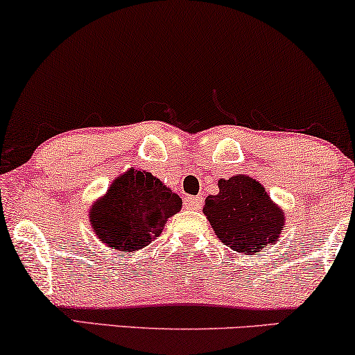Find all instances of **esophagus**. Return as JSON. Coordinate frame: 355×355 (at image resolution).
I'll return each instance as SVG.
<instances>
[{
	"mask_svg": "<svg viewBox=\"0 0 355 355\" xmlns=\"http://www.w3.org/2000/svg\"><path fill=\"white\" fill-rule=\"evenodd\" d=\"M202 197H186L184 198V207L189 208V210H200L202 208Z\"/></svg>",
	"mask_w": 355,
	"mask_h": 355,
	"instance_id": "1",
	"label": "esophagus"
}]
</instances>
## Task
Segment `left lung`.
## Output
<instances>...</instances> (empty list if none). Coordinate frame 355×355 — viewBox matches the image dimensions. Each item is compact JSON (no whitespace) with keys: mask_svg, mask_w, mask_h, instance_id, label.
<instances>
[{"mask_svg":"<svg viewBox=\"0 0 355 355\" xmlns=\"http://www.w3.org/2000/svg\"><path fill=\"white\" fill-rule=\"evenodd\" d=\"M220 193L208 196L203 207L218 239L232 250L255 254L273 244L284 227V215L263 186L249 176L218 182Z\"/></svg>","mask_w":355,"mask_h":355,"instance_id":"8db88e82","label":"left lung"}]
</instances>
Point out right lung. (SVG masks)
Here are the masks:
<instances>
[{"instance_id":"1","label":"right lung","mask_w":355,"mask_h":355,"mask_svg":"<svg viewBox=\"0 0 355 355\" xmlns=\"http://www.w3.org/2000/svg\"><path fill=\"white\" fill-rule=\"evenodd\" d=\"M182 200L147 171L130 169L116 179L90 210V225L105 244L129 252L148 245Z\"/></svg>"}]
</instances>
